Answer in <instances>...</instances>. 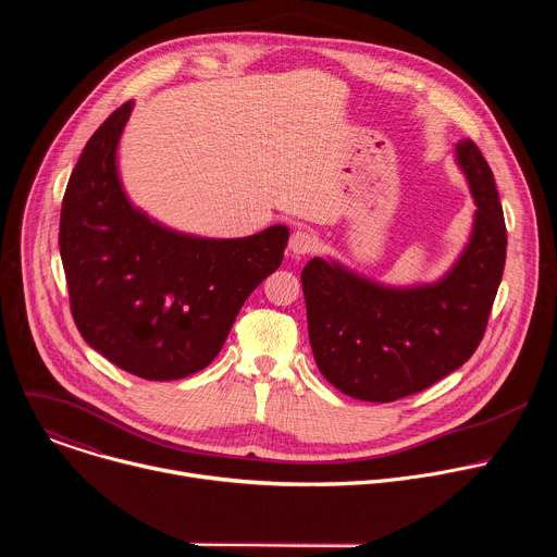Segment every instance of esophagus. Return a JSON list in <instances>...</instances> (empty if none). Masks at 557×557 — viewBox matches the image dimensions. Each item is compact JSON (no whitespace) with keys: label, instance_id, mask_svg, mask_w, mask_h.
Wrapping results in <instances>:
<instances>
[{"label":"esophagus","instance_id":"obj_1","mask_svg":"<svg viewBox=\"0 0 557 557\" xmlns=\"http://www.w3.org/2000/svg\"><path fill=\"white\" fill-rule=\"evenodd\" d=\"M314 247H317V237H314L312 231H308V228H297V231L290 235L288 249H290L295 256H306V253H310Z\"/></svg>","mask_w":557,"mask_h":557}]
</instances>
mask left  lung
Masks as SVG:
<instances>
[{"instance_id":"1","label":"left lung","mask_w":557,"mask_h":557,"mask_svg":"<svg viewBox=\"0 0 557 557\" xmlns=\"http://www.w3.org/2000/svg\"><path fill=\"white\" fill-rule=\"evenodd\" d=\"M473 198L469 240L436 280L392 286L342 262L312 258L301 271L308 339L317 368L359 401L389 404L460 368L479 348L496 299L507 228L481 149H454Z\"/></svg>"}]
</instances>
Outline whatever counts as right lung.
Here are the masks:
<instances>
[{
    "mask_svg": "<svg viewBox=\"0 0 557 557\" xmlns=\"http://www.w3.org/2000/svg\"><path fill=\"white\" fill-rule=\"evenodd\" d=\"M132 110L134 101L114 110L72 170L59 251L82 337L129 374L174 381L222 350L247 297L282 264L288 226L202 237L149 218L116 163Z\"/></svg>",
    "mask_w": 557,
    "mask_h": 557,
    "instance_id": "right-lung-1",
    "label": "right lung"
}]
</instances>
